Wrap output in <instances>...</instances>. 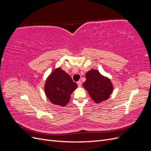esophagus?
<instances>
[{
    "label": "esophagus",
    "mask_w": 151,
    "mask_h": 151,
    "mask_svg": "<svg viewBox=\"0 0 151 151\" xmlns=\"http://www.w3.org/2000/svg\"><path fill=\"white\" fill-rule=\"evenodd\" d=\"M77 85H78V87H81V84H82L81 81H78L77 83Z\"/></svg>",
    "instance_id": "34e87169"
}]
</instances>
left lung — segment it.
<instances>
[{
    "label": "left lung",
    "instance_id": "obj_1",
    "mask_svg": "<svg viewBox=\"0 0 151 151\" xmlns=\"http://www.w3.org/2000/svg\"><path fill=\"white\" fill-rule=\"evenodd\" d=\"M86 77V81L83 85L95 103L105 101L109 97L113 91V86L108 78L103 76L96 70L88 71Z\"/></svg>",
    "mask_w": 151,
    "mask_h": 151
}]
</instances>
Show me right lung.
Segmentation results:
<instances>
[{
    "label": "right lung",
    "instance_id": "right-lung-1",
    "mask_svg": "<svg viewBox=\"0 0 151 151\" xmlns=\"http://www.w3.org/2000/svg\"><path fill=\"white\" fill-rule=\"evenodd\" d=\"M77 87L69 75L56 68L47 78L45 85L47 97L53 104L64 106L70 100V95Z\"/></svg>",
    "mask_w": 151,
    "mask_h": 151
}]
</instances>
